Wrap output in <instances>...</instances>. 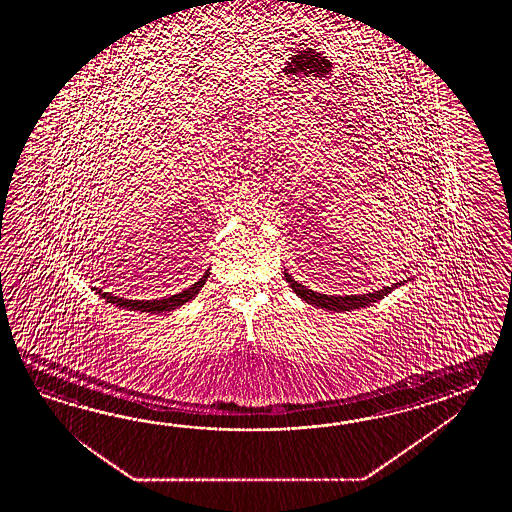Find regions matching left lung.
Here are the masks:
<instances>
[{"instance_id":"1","label":"left lung","mask_w":512,"mask_h":512,"mask_svg":"<svg viewBox=\"0 0 512 512\" xmlns=\"http://www.w3.org/2000/svg\"><path fill=\"white\" fill-rule=\"evenodd\" d=\"M285 280L293 287L294 293L298 294L307 304L329 309V311H351V309H359L366 305L373 304L377 300L384 298L386 294L392 293L393 289L401 283H395L392 287H384L381 291H373L368 294H348V296H331V294H320L304 287L302 283L294 282L293 276L289 272H285Z\"/></svg>"}]
</instances>
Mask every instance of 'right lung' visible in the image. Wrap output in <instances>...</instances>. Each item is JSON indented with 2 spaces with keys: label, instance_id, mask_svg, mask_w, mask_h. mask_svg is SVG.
I'll use <instances>...</instances> for the list:
<instances>
[{
  "label": "right lung",
  "instance_id": "add662e5",
  "mask_svg": "<svg viewBox=\"0 0 512 512\" xmlns=\"http://www.w3.org/2000/svg\"><path fill=\"white\" fill-rule=\"evenodd\" d=\"M208 274L210 272H205L203 278H199V282L185 289L183 293L172 294V296H166V298H161V300H126V298H119V296L102 293V291H98V293L102 294V298H106L109 304H117L119 307L141 311V313H166V311H172L175 307H179V305L186 304L188 300H192L199 293V289L207 282Z\"/></svg>",
  "mask_w": 512,
  "mask_h": 512
}]
</instances>
